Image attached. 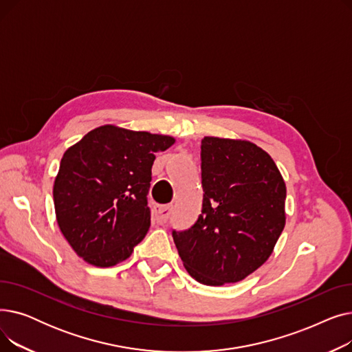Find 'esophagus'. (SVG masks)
Here are the masks:
<instances>
[{
	"instance_id": "34e87169",
	"label": "esophagus",
	"mask_w": 352,
	"mask_h": 352,
	"mask_svg": "<svg viewBox=\"0 0 352 352\" xmlns=\"http://www.w3.org/2000/svg\"><path fill=\"white\" fill-rule=\"evenodd\" d=\"M171 206H157L153 211V217L154 219L157 221L158 224H164L166 223V219L170 218V214H171Z\"/></svg>"
}]
</instances>
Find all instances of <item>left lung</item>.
<instances>
[{"mask_svg": "<svg viewBox=\"0 0 352 352\" xmlns=\"http://www.w3.org/2000/svg\"><path fill=\"white\" fill-rule=\"evenodd\" d=\"M202 210L195 224L173 231L184 267L204 285L238 283L260 268L285 227L284 178L250 141H201Z\"/></svg>", "mask_w": 352, "mask_h": 352, "instance_id": "1", "label": "left lung"}]
</instances>
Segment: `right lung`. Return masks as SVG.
<instances>
[{"instance_id": "add662e5", "label": "right lung", "mask_w": 352, "mask_h": 352, "mask_svg": "<svg viewBox=\"0 0 352 352\" xmlns=\"http://www.w3.org/2000/svg\"><path fill=\"white\" fill-rule=\"evenodd\" d=\"M174 142L170 135L102 125L64 153L52 190L55 215L85 263L117 265L142 241L151 224L153 164Z\"/></svg>"}]
</instances>
